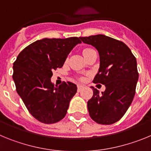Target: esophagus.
Masks as SVG:
<instances>
[{"label": "esophagus", "instance_id": "esophagus-1", "mask_svg": "<svg viewBox=\"0 0 151 151\" xmlns=\"http://www.w3.org/2000/svg\"><path fill=\"white\" fill-rule=\"evenodd\" d=\"M84 88V86L82 85H78V91L80 92Z\"/></svg>", "mask_w": 151, "mask_h": 151}]
</instances>
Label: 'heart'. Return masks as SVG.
Masks as SVG:
<instances>
[{
	"label": "heart",
	"instance_id": "1",
	"mask_svg": "<svg viewBox=\"0 0 151 151\" xmlns=\"http://www.w3.org/2000/svg\"><path fill=\"white\" fill-rule=\"evenodd\" d=\"M92 50H93V49H91V48H85L83 50V51H82V53H83V55H85V54H88V52L91 51Z\"/></svg>",
	"mask_w": 151,
	"mask_h": 151
}]
</instances>
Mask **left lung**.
<instances>
[{
	"mask_svg": "<svg viewBox=\"0 0 151 151\" xmlns=\"http://www.w3.org/2000/svg\"><path fill=\"white\" fill-rule=\"evenodd\" d=\"M79 38L99 53V70L93 82L106 87L101 94L91 87L94 94L88 101L89 115L97 123H115L127 111L135 94L138 80L136 58L125 44L108 36L96 35Z\"/></svg>",
	"mask_w": 151,
	"mask_h": 151,
	"instance_id": "8db88e82",
	"label": "left lung"
}]
</instances>
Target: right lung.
I'll use <instances>...</instances> for the list:
<instances>
[{
    "label": "right lung",
    "instance_id": "1",
    "mask_svg": "<svg viewBox=\"0 0 151 151\" xmlns=\"http://www.w3.org/2000/svg\"><path fill=\"white\" fill-rule=\"evenodd\" d=\"M81 43L77 37L38 40L23 49L13 63L17 93L39 122L53 124L66 116L76 85L64 82L57 86L50 78L54 70L62 67L73 47Z\"/></svg>",
    "mask_w": 151,
    "mask_h": 151
}]
</instances>
